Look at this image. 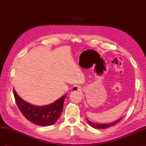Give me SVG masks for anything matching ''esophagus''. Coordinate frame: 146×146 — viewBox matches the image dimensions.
Returning a JSON list of instances; mask_svg holds the SVG:
<instances>
[{"instance_id": "obj_1", "label": "esophagus", "mask_w": 146, "mask_h": 146, "mask_svg": "<svg viewBox=\"0 0 146 146\" xmlns=\"http://www.w3.org/2000/svg\"><path fill=\"white\" fill-rule=\"evenodd\" d=\"M81 89V87L80 86H74L73 87V90H80Z\"/></svg>"}]
</instances>
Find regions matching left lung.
I'll return each mask as SVG.
<instances>
[{
	"label": "left lung",
	"mask_w": 146,
	"mask_h": 146,
	"mask_svg": "<svg viewBox=\"0 0 146 146\" xmlns=\"http://www.w3.org/2000/svg\"><path fill=\"white\" fill-rule=\"evenodd\" d=\"M124 117H122V118H119V119H117L116 121L114 122H112V123H107V124H100V123H93L90 121V120H88V119H87V121L88 123L89 124V125L91 126L92 127H94V128L95 129H106V128H108V127H110L111 126H113L115 125L116 123H118V122H119Z\"/></svg>",
	"instance_id": "left-lung-1"
}]
</instances>
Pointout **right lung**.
<instances>
[{"mask_svg":"<svg viewBox=\"0 0 146 146\" xmlns=\"http://www.w3.org/2000/svg\"><path fill=\"white\" fill-rule=\"evenodd\" d=\"M13 95L18 107L28 120L38 126H48L54 124L61 116L67 94L52 104L44 106L33 105L23 100L14 88Z\"/></svg>","mask_w":146,"mask_h":146,"instance_id":"obj_1","label":"right lung"}]
</instances>
